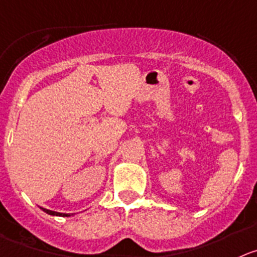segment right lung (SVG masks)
I'll use <instances>...</instances> for the list:
<instances>
[{
    "mask_svg": "<svg viewBox=\"0 0 257 257\" xmlns=\"http://www.w3.org/2000/svg\"><path fill=\"white\" fill-rule=\"evenodd\" d=\"M43 212H45L47 214L49 215H56V217H71V215H74L73 213L72 214H68V213H58V212H54V210H49V209H45V208H40Z\"/></svg>",
    "mask_w": 257,
    "mask_h": 257,
    "instance_id": "right-lung-1",
    "label": "right lung"
}]
</instances>
